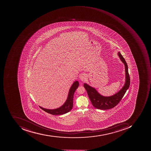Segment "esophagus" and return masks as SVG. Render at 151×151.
Instances as JSON below:
<instances>
[{"label":"esophagus","instance_id":"esophagus-1","mask_svg":"<svg viewBox=\"0 0 151 151\" xmlns=\"http://www.w3.org/2000/svg\"><path fill=\"white\" fill-rule=\"evenodd\" d=\"M79 78H80V80L81 81L84 82V81H86V79H87V75L84 73H82L79 76Z\"/></svg>","mask_w":151,"mask_h":151}]
</instances>
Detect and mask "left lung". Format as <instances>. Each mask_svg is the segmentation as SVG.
Segmentation results:
<instances>
[{
  "label": "left lung",
  "mask_w": 151,
  "mask_h": 151,
  "mask_svg": "<svg viewBox=\"0 0 151 151\" xmlns=\"http://www.w3.org/2000/svg\"><path fill=\"white\" fill-rule=\"evenodd\" d=\"M118 56L125 65L126 81L124 85L119 92L109 97H104L99 93L97 90L87 84L84 83V87L88 93L89 98L92 105L96 109L101 110H108L112 109L120 102L124 94L130 86V79L128 71V66L120 52H118Z\"/></svg>",
  "instance_id": "1"
}]
</instances>
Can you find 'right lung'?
<instances>
[{"label":"right lung","mask_w":151,"mask_h":151,"mask_svg":"<svg viewBox=\"0 0 151 151\" xmlns=\"http://www.w3.org/2000/svg\"><path fill=\"white\" fill-rule=\"evenodd\" d=\"M79 86V83L77 81H75L69 89L68 98L66 102L64 104L60 106V108H58L55 109H44L40 106L41 109L42 110L45 111L48 114H51L54 115H60L64 114L67 112H69L71 110L73 106V99L74 92L76 91L77 88Z\"/></svg>","instance_id":"1"}]
</instances>
